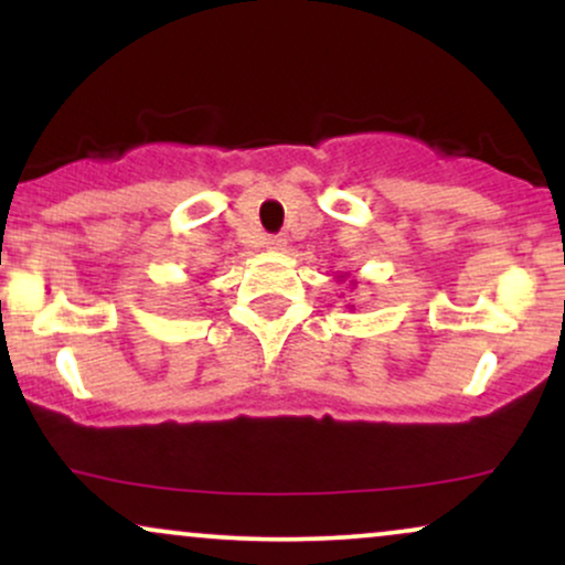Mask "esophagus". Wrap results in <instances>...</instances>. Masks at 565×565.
<instances>
[{
	"label": "esophagus",
	"instance_id": "1",
	"mask_svg": "<svg viewBox=\"0 0 565 565\" xmlns=\"http://www.w3.org/2000/svg\"><path fill=\"white\" fill-rule=\"evenodd\" d=\"M263 244L268 246V249H284V246H287V238L278 236V233H274V236H265Z\"/></svg>",
	"mask_w": 565,
	"mask_h": 565
}]
</instances>
